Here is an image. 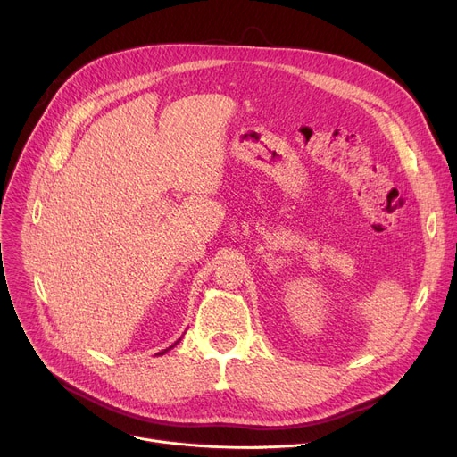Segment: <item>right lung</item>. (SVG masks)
<instances>
[{
	"mask_svg": "<svg viewBox=\"0 0 457 457\" xmlns=\"http://www.w3.org/2000/svg\"><path fill=\"white\" fill-rule=\"evenodd\" d=\"M179 341H181V339H179ZM179 341H176V343H174V345H172V346H170V348H174V346H176V345H178V343H179ZM170 348H166V350H162V352H159V353H157V355H162V353H164V352H168V350H170Z\"/></svg>",
	"mask_w": 457,
	"mask_h": 457,
	"instance_id": "right-lung-1",
	"label": "right lung"
}]
</instances>
